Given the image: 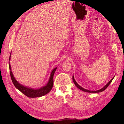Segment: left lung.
Here are the masks:
<instances>
[{"label": "left lung", "instance_id": "obj_1", "mask_svg": "<svg viewBox=\"0 0 124 124\" xmlns=\"http://www.w3.org/2000/svg\"><path fill=\"white\" fill-rule=\"evenodd\" d=\"M114 77H115V76L114 77H113L111 80H110L108 83L106 85H105L102 88H101V89H99V90H97V91H89V90H87V89H85V88H83L82 87H81L80 86H79L78 85V84H77V83L76 82V80H75V78H74V77H73V76H72V79H73V82H74V84H75V85L77 87V88H78L79 89H80V90H81V91H84V92H88V93H99V92H102V91H104L105 89H106L108 87V86L110 85V84L111 83V81H112V80H113V79L114 78Z\"/></svg>", "mask_w": 124, "mask_h": 124}]
</instances>
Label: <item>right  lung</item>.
I'll return each mask as SVG.
<instances>
[{"label": "right lung", "instance_id": "right-lung-1", "mask_svg": "<svg viewBox=\"0 0 124 124\" xmlns=\"http://www.w3.org/2000/svg\"><path fill=\"white\" fill-rule=\"evenodd\" d=\"M11 55V53H10ZM10 55L9 56V61L10 59ZM9 67L10 70V77H11V79L12 80V82L14 84V85L17 89H18L20 92H21L23 94H24L25 95L29 97H41L45 95L48 93L49 92L51 91L53 86V76L54 74L56 71L57 68H55L52 70V71L50 75V77L49 79V80L48 83L46 85L42 87L38 88V89H32L28 87H25L24 86L20 84L18 81L15 79V77L13 75V73L11 71V67H10V63L9 62Z\"/></svg>", "mask_w": 124, "mask_h": 124}]
</instances>
